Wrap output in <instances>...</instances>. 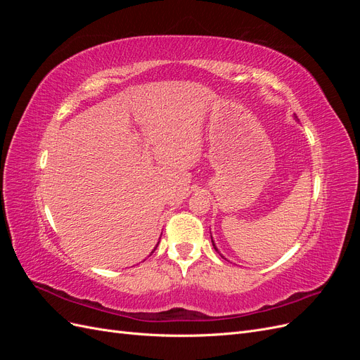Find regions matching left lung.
Returning a JSON list of instances; mask_svg holds the SVG:
<instances>
[{"mask_svg": "<svg viewBox=\"0 0 360 360\" xmlns=\"http://www.w3.org/2000/svg\"><path fill=\"white\" fill-rule=\"evenodd\" d=\"M212 243H213V248H214V250H216V252H217V254H219V255L222 257V254L219 252V249H217V248H216V245H214V242H213V238H212Z\"/></svg>", "mask_w": 360, "mask_h": 360, "instance_id": "obj_1", "label": "left lung"}]
</instances>
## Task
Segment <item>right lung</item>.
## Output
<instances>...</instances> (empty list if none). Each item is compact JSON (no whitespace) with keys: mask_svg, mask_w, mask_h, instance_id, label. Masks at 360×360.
<instances>
[{"mask_svg":"<svg viewBox=\"0 0 360 360\" xmlns=\"http://www.w3.org/2000/svg\"><path fill=\"white\" fill-rule=\"evenodd\" d=\"M158 245H159V242H158ZM158 245H156V248H158ZM156 248H155L153 250H151V254H153V252H155V250H156Z\"/></svg>","mask_w":360,"mask_h":360,"instance_id":"add662e5","label":"right lung"}]
</instances>
